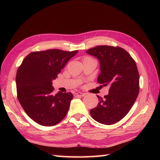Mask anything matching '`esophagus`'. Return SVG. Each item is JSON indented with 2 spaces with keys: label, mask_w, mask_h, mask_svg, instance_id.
I'll return each mask as SVG.
<instances>
[{
  "label": "esophagus",
  "mask_w": 160,
  "mask_h": 160,
  "mask_svg": "<svg viewBox=\"0 0 160 160\" xmlns=\"http://www.w3.org/2000/svg\"><path fill=\"white\" fill-rule=\"evenodd\" d=\"M85 96V93H81V92H78V93H75V96L76 97H78V96H80V97H83Z\"/></svg>",
  "instance_id": "obj_1"
}]
</instances>
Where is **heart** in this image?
I'll return each instance as SVG.
<instances>
[{
	"mask_svg": "<svg viewBox=\"0 0 160 160\" xmlns=\"http://www.w3.org/2000/svg\"><path fill=\"white\" fill-rule=\"evenodd\" d=\"M85 58H89V57H86Z\"/></svg>",
	"mask_w": 160,
	"mask_h": 160,
	"instance_id": "b5f03b06",
	"label": "heart"
}]
</instances>
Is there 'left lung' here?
Wrapping results in <instances>:
<instances>
[{
    "instance_id": "1",
    "label": "left lung",
    "mask_w": 160,
    "mask_h": 160,
    "mask_svg": "<svg viewBox=\"0 0 160 160\" xmlns=\"http://www.w3.org/2000/svg\"><path fill=\"white\" fill-rule=\"evenodd\" d=\"M87 53L99 60L100 74L98 82L109 85L108 94L90 111L99 123L111 125L126 116L134 104L140 90V76L135 60L127 51L119 47L100 45Z\"/></svg>"
}]
</instances>
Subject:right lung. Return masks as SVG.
I'll return each mask as SVG.
<instances>
[{
    "instance_id": "obj_1",
    "label": "right lung",
    "mask_w": 160,
    "mask_h": 160,
    "mask_svg": "<svg viewBox=\"0 0 160 160\" xmlns=\"http://www.w3.org/2000/svg\"><path fill=\"white\" fill-rule=\"evenodd\" d=\"M78 50L65 52L48 49L27 56L18 67L16 83L17 97L24 111L42 126H54L66 116L73 94H52V80L58 78L67 62Z\"/></svg>"
}]
</instances>
